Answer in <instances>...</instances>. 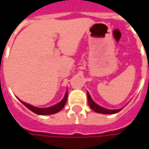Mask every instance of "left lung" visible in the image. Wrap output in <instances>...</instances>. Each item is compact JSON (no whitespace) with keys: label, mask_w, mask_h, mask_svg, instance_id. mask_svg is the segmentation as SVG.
<instances>
[{"label":"left lung","mask_w":149,"mask_h":149,"mask_svg":"<svg viewBox=\"0 0 149 149\" xmlns=\"http://www.w3.org/2000/svg\"><path fill=\"white\" fill-rule=\"evenodd\" d=\"M87 97H88V102H89V105L91 109H93L96 113H104V114H113V113H116L118 112H119L122 109H104L101 106L98 105L97 104H95L91 99L90 95L89 93H87Z\"/></svg>","instance_id":"left-lung-1"}]
</instances>
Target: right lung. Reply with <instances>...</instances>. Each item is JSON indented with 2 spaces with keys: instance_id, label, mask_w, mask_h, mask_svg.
Segmentation results:
<instances>
[{
  "instance_id": "add662e5",
  "label": "right lung",
  "mask_w": 149,
  "mask_h": 149,
  "mask_svg": "<svg viewBox=\"0 0 149 149\" xmlns=\"http://www.w3.org/2000/svg\"><path fill=\"white\" fill-rule=\"evenodd\" d=\"M67 97H68V93L66 92L65 95V97L64 99L60 101L59 104H55L54 106H51V107H49V108H37V107H35V106H32L29 104H26L25 102H22L21 103L26 106V108H28L30 110H31L33 113H36V114H40V115H48V114H53V113H55L57 112L60 111L66 104V101H67Z\"/></svg>"
}]
</instances>
